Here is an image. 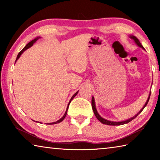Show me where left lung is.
<instances>
[{"instance_id":"left-lung-1","label":"left lung","mask_w":160,"mask_h":160,"mask_svg":"<svg viewBox=\"0 0 160 160\" xmlns=\"http://www.w3.org/2000/svg\"><path fill=\"white\" fill-rule=\"evenodd\" d=\"M130 37H131V39H132L134 40L135 42L136 43V44H137L138 46V47H140V48H143V49H144V47H142V44H140V42H139V40L136 37H135V36H132H132ZM150 94H151V92L150 93V95H149L148 99V100H147V102H146L145 104L144 105V107H142V109L138 113H137V115H135V116H133V117H132V118H131L128 119V120L124 121H121V122H114V121H108V120H106V119L102 118L101 116H100L99 115V113H97V111L96 107H95V103H94V99L93 97H92V110H93L94 115H95L97 118L98 119V120L100 121V122L102 123L103 124H106V125H110V126H119V125H123V124L129 123L130 121H131L132 120V119H134L135 117H136V116H137L140 113L142 112V111L143 109H144V108L146 107V105L148 104V101H149V99H150Z\"/></svg>"}]
</instances>
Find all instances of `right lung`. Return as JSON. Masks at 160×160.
<instances>
[{
	"label": "right lung",
	"mask_w": 160,
	"mask_h": 160,
	"mask_svg": "<svg viewBox=\"0 0 160 160\" xmlns=\"http://www.w3.org/2000/svg\"><path fill=\"white\" fill-rule=\"evenodd\" d=\"M38 39H39V37H37V38H36V39H33V40H32V41H31L30 42H29V43H28V44H27V45L25 46V47H24V48H22V51H20V52L18 53V56H17V58H16V61H17V60H18V59L19 58H20V56H21V54H22V53L24 52V51H25V50H27V49H28V48H29V47H32V45H33V44H34V43H35V42H37V40ZM78 92H76V93H75V94H73V96H72V97H71V99H70V102H69V103H68V107H67V109H66V113H65V114L63 115V117H62V118H61V119H59V120H58V121H56V122H53V123H46V124H51H51H56V123H60V122H61V121H63V119L65 118V117H66V114H67V112H68V107H69V104H70V102H71V100H72V99H73V98H74V97H75V96H76V95H77V94H78Z\"/></svg>",
	"instance_id": "obj_1"
}]
</instances>
